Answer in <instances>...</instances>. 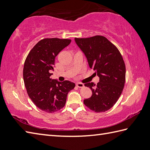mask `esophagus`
Returning <instances> with one entry per match:
<instances>
[{"label":"esophagus","mask_w":150,"mask_h":150,"mask_svg":"<svg viewBox=\"0 0 150 150\" xmlns=\"http://www.w3.org/2000/svg\"><path fill=\"white\" fill-rule=\"evenodd\" d=\"M76 86H77V87H78V88H83V86H84V85H83L82 83H81V82H77V83H76Z\"/></svg>","instance_id":"1"}]
</instances>
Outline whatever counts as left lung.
I'll return each mask as SVG.
<instances>
[{"label":"left lung","mask_w":150,"mask_h":150,"mask_svg":"<svg viewBox=\"0 0 150 150\" xmlns=\"http://www.w3.org/2000/svg\"><path fill=\"white\" fill-rule=\"evenodd\" d=\"M85 54L90 68L99 76L100 82L86 83L93 95L83 100L89 109L102 112L112 108L123 92L126 68L121 53L114 44L102 36L87 38H75Z\"/></svg>","instance_id":"8db88e82"}]
</instances>
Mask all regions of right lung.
Returning a JSON list of instances; mask_svg holds the SVG:
<instances>
[{"label": "right lung", "instance_id": "right-lung-1", "mask_svg": "<svg viewBox=\"0 0 150 150\" xmlns=\"http://www.w3.org/2000/svg\"><path fill=\"white\" fill-rule=\"evenodd\" d=\"M71 40L45 38L29 52L24 62L23 76L29 98L38 108L48 113L57 112L65 105L68 93L75 86L69 81L52 79L55 58Z\"/></svg>", "mask_w": 150, "mask_h": 150}]
</instances>
